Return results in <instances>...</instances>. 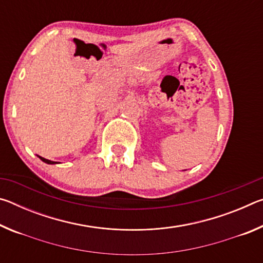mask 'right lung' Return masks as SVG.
Instances as JSON below:
<instances>
[{"label":"right lung","mask_w":263,"mask_h":263,"mask_svg":"<svg viewBox=\"0 0 263 263\" xmlns=\"http://www.w3.org/2000/svg\"><path fill=\"white\" fill-rule=\"evenodd\" d=\"M41 158L44 162H46V163H50V164H53V163H57V162H54V161H51V160H47V159H45V158H42V157H39Z\"/></svg>","instance_id":"add662e5"}]
</instances>
